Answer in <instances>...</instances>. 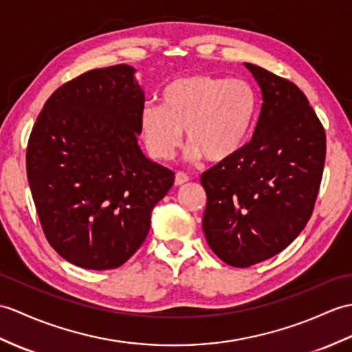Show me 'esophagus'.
<instances>
[{
    "instance_id": "34e87169",
    "label": "esophagus",
    "mask_w": 352,
    "mask_h": 352,
    "mask_svg": "<svg viewBox=\"0 0 352 352\" xmlns=\"http://www.w3.org/2000/svg\"><path fill=\"white\" fill-rule=\"evenodd\" d=\"M187 182H189V177H187L184 173H177L175 174V186H182Z\"/></svg>"
}]
</instances>
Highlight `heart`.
Masks as SVG:
<instances>
[{
    "mask_svg": "<svg viewBox=\"0 0 352 352\" xmlns=\"http://www.w3.org/2000/svg\"><path fill=\"white\" fill-rule=\"evenodd\" d=\"M160 106H146L141 130L153 157L169 160L183 130L192 159L219 163L246 144L256 117V94L244 79L189 73L166 84Z\"/></svg>",
    "mask_w": 352,
    "mask_h": 352,
    "instance_id": "b5f03b06",
    "label": "heart"
}]
</instances>
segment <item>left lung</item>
<instances>
[{
	"label": "left lung",
	"instance_id": "1",
	"mask_svg": "<svg viewBox=\"0 0 352 352\" xmlns=\"http://www.w3.org/2000/svg\"><path fill=\"white\" fill-rule=\"evenodd\" d=\"M263 91L255 132L243 148L201 175L208 246L246 268L282 252L314 213L325 162V130L291 80L244 63Z\"/></svg>",
	"mask_w": 352,
	"mask_h": 352
}]
</instances>
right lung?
<instances>
[{"instance_id": "right-lung-1", "label": "right lung", "mask_w": 352, "mask_h": 352, "mask_svg": "<svg viewBox=\"0 0 352 352\" xmlns=\"http://www.w3.org/2000/svg\"><path fill=\"white\" fill-rule=\"evenodd\" d=\"M127 64L88 70L46 100L27 145V177L47 243L88 270L142 246L173 170L138 145L144 93Z\"/></svg>"}]
</instances>
